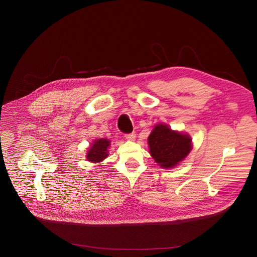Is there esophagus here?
Instances as JSON below:
<instances>
[{
	"label": "esophagus",
	"instance_id": "1",
	"mask_svg": "<svg viewBox=\"0 0 257 257\" xmlns=\"http://www.w3.org/2000/svg\"><path fill=\"white\" fill-rule=\"evenodd\" d=\"M125 138H126L128 141H134L135 138H136V134H135V132L129 133V134H125Z\"/></svg>",
	"mask_w": 257,
	"mask_h": 257
}]
</instances>
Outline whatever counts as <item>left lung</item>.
I'll list each match as a JSON object with an SVG mask.
<instances>
[{
    "instance_id": "left-lung-1",
    "label": "left lung",
    "mask_w": 257,
    "mask_h": 257,
    "mask_svg": "<svg viewBox=\"0 0 257 257\" xmlns=\"http://www.w3.org/2000/svg\"><path fill=\"white\" fill-rule=\"evenodd\" d=\"M188 134L173 131L166 124H157L148 138L150 154L163 169H171L182 162L192 149Z\"/></svg>"
}]
</instances>
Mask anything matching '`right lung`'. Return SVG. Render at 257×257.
I'll return each instance as SVG.
<instances>
[{
  "instance_id": "add662e5",
  "label": "right lung",
  "mask_w": 257,
  "mask_h": 257,
  "mask_svg": "<svg viewBox=\"0 0 257 257\" xmlns=\"http://www.w3.org/2000/svg\"><path fill=\"white\" fill-rule=\"evenodd\" d=\"M110 141L107 139L94 140L86 154V160L91 163H100L108 156Z\"/></svg>"
}]
</instances>
